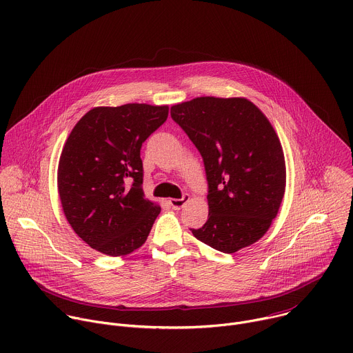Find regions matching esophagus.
<instances>
[{"mask_svg":"<svg viewBox=\"0 0 353 353\" xmlns=\"http://www.w3.org/2000/svg\"><path fill=\"white\" fill-rule=\"evenodd\" d=\"M188 199H190V196L187 194H184L183 198H170L169 199V204L172 205L173 210H180V208H183L185 205V203H187Z\"/></svg>","mask_w":353,"mask_h":353,"instance_id":"obj_1","label":"esophagus"}]
</instances>
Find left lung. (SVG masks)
I'll list each match as a JSON object with an SVG mask.
<instances>
[{
    "label": "left lung",
    "instance_id": "obj_1",
    "mask_svg": "<svg viewBox=\"0 0 353 353\" xmlns=\"http://www.w3.org/2000/svg\"><path fill=\"white\" fill-rule=\"evenodd\" d=\"M172 119L204 159L208 221L194 237L232 254L260 240L275 219L286 187L281 141L245 97H195L172 106Z\"/></svg>",
    "mask_w": 353,
    "mask_h": 353
}]
</instances>
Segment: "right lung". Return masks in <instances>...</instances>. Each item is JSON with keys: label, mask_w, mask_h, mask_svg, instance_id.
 <instances>
[{"label": "right lung", "mask_w": 353, "mask_h": 353, "mask_svg": "<svg viewBox=\"0 0 353 353\" xmlns=\"http://www.w3.org/2000/svg\"><path fill=\"white\" fill-rule=\"evenodd\" d=\"M169 106L127 103L89 110L68 135L57 187L74 232L99 253L139 248L161 207L142 190L141 146L168 119Z\"/></svg>", "instance_id": "1"}]
</instances>
